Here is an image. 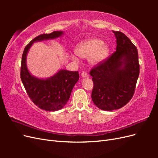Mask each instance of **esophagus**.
<instances>
[{"instance_id":"1","label":"esophagus","mask_w":158,"mask_h":158,"mask_svg":"<svg viewBox=\"0 0 158 158\" xmlns=\"http://www.w3.org/2000/svg\"><path fill=\"white\" fill-rule=\"evenodd\" d=\"M81 76H82V77L84 78H88L89 77L88 74L85 73H82V74H81Z\"/></svg>"}]
</instances>
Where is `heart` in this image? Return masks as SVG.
<instances>
[{"instance_id":"b5f03b06","label":"heart","mask_w":158,"mask_h":158,"mask_svg":"<svg viewBox=\"0 0 158 158\" xmlns=\"http://www.w3.org/2000/svg\"><path fill=\"white\" fill-rule=\"evenodd\" d=\"M109 51L110 47L106 43L92 37L80 42L75 47V52L69 55V58L76 63H79L78 56L88 59L89 63L95 66L106 60Z\"/></svg>"}]
</instances>
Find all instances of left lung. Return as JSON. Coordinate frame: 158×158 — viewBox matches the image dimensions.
<instances>
[{
  "instance_id": "left-lung-1",
  "label": "left lung",
  "mask_w": 158,
  "mask_h": 158,
  "mask_svg": "<svg viewBox=\"0 0 158 158\" xmlns=\"http://www.w3.org/2000/svg\"><path fill=\"white\" fill-rule=\"evenodd\" d=\"M117 38L116 51L91 70L94 82L92 99L99 109H120L133 96L140 66L135 45L123 33L113 31Z\"/></svg>"
}]
</instances>
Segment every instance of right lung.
<instances>
[{"label":"right lung","mask_w":158,"mask_h":158,"mask_svg":"<svg viewBox=\"0 0 158 158\" xmlns=\"http://www.w3.org/2000/svg\"><path fill=\"white\" fill-rule=\"evenodd\" d=\"M63 35L64 31H55L36 37L26 45L22 57L20 76L23 86L31 101L47 111H58L65 106L72 90L79 80L78 72L60 69L51 77L37 78L27 69V55L33 43L56 39Z\"/></svg>","instance_id":"add662e5"}]
</instances>
